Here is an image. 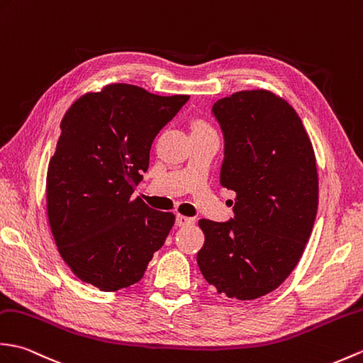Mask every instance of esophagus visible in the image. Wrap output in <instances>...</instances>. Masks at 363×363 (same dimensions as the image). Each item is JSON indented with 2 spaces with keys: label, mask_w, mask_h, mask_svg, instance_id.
Wrapping results in <instances>:
<instances>
[{
  "label": "esophagus",
  "mask_w": 363,
  "mask_h": 363,
  "mask_svg": "<svg viewBox=\"0 0 363 363\" xmlns=\"http://www.w3.org/2000/svg\"><path fill=\"white\" fill-rule=\"evenodd\" d=\"M190 224H193V218L184 216V215H176V225L185 227V225H190Z\"/></svg>",
  "instance_id": "esophagus-1"
}]
</instances>
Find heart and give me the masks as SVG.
Listing matches in <instances>:
<instances>
[{
  "mask_svg": "<svg viewBox=\"0 0 363 363\" xmlns=\"http://www.w3.org/2000/svg\"><path fill=\"white\" fill-rule=\"evenodd\" d=\"M196 130H212V126L206 122L198 121V122H195V125H193V131H196Z\"/></svg>",
  "mask_w": 363,
  "mask_h": 363,
  "instance_id": "b5f03b06",
  "label": "heart"
}]
</instances>
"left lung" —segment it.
<instances>
[{
  "mask_svg": "<svg viewBox=\"0 0 363 363\" xmlns=\"http://www.w3.org/2000/svg\"><path fill=\"white\" fill-rule=\"evenodd\" d=\"M212 113L224 134L220 182L237 198L230 221L199 220L198 266L218 294L254 300L289 277L313 232L314 148L296 109L271 91L235 92Z\"/></svg>",
  "mask_w": 363,
  "mask_h": 363,
  "instance_id": "left-lung-1",
  "label": "left lung"
}]
</instances>
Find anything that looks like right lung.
Wrapping results in <instances>:
<instances>
[{"label":"right lung","instance_id":"1","mask_svg":"<svg viewBox=\"0 0 363 363\" xmlns=\"http://www.w3.org/2000/svg\"><path fill=\"white\" fill-rule=\"evenodd\" d=\"M189 96H156L113 83L75 100L60 123L46 178L58 252L82 281L104 292L138 283L174 224L133 191L157 133Z\"/></svg>","mask_w":363,"mask_h":363}]
</instances>
